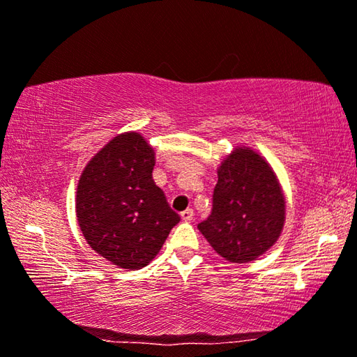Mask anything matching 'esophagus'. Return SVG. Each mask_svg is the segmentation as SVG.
Returning a JSON list of instances; mask_svg holds the SVG:
<instances>
[{"instance_id": "esophagus-1", "label": "esophagus", "mask_w": 357, "mask_h": 357, "mask_svg": "<svg viewBox=\"0 0 357 357\" xmlns=\"http://www.w3.org/2000/svg\"><path fill=\"white\" fill-rule=\"evenodd\" d=\"M181 219L185 220V222H190V220L194 219V209H190V208L184 209V211L181 213Z\"/></svg>"}]
</instances>
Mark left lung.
<instances>
[{
  "label": "left lung",
  "mask_w": 357,
  "mask_h": 357,
  "mask_svg": "<svg viewBox=\"0 0 357 357\" xmlns=\"http://www.w3.org/2000/svg\"><path fill=\"white\" fill-rule=\"evenodd\" d=\"M286 202L280 181L264 157L235 148L218 168L213 209L199 230L220 257L256 260L280 238Z\"/></svg>",
  "instance_id": "8db88e82"
}]
</instances>
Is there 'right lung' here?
Instances as JSON below:
<instances>
[{
    "label": "right lung",
    "mask_w": 357,
    "mask_h": 357,
    "mask_svg": "<svg viewBox=\"0 0 357 357\" xmlns=\"http://www.w3.org/2000/svg\"><path fill=\"white\" fill-rule=\"evenodd\" d=\"M155 154L137 132L112 138L79 178L76 216L90 248L121 268L146 267L179 216L152 179Z\"/></svg>",
    "instance_id": "1"
}]
</instances>
